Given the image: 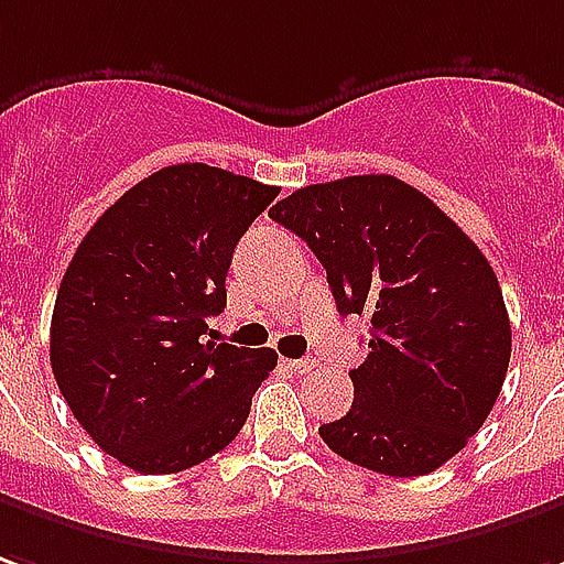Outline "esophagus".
I'll return each instance as SVG.
<instances>
[{
	"instance_id": "34e87169",
	"label": "esophagus",
	"mask_w": 564,
	"mask_h": 564,
	"mask_svg": "<svg viewBox=\"0 0 564 564\" xmlns=\"http://www.w3.org/2000/svg\"><path fill=\"white\" fill-rule=\"evenodd\" d=\"M286 366H290L293 372H299V376H308V372H314V369H317V364H314V360H286Z\"/></svg>"
}]
</instances>
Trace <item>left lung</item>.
Returning <instances> with one entry per match:
<instances>
[{"mask_svg": "<svg viewBox=\"0 0 564 564\" xmlns=\"http://www.w3.org/2000/svg\"><path fill=\"white\" fill-rule=\"evenodd\" d=\"M321 259L341 317L366 314L369 357L326 446L384 476H424L467 446L501 393L510 317L501 286L427 195L388 173L295 188L271 207Z\"/></svg>", "mask_w": 564, "mask_h": 564, "instance_id": "1", "label": "left lung"}]
</instances>
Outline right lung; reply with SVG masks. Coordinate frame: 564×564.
I'll use <instances>...</instances> for the list:
<instances>
[{"label": "right lung", "mask_w": 564, "mask_h": 564, "mask_svg": "<svg viewBox=\"0 0 564 564\" xmlns=\"http://www.w3.org/2000/svg\"><path fill=\"white\" fill-rule=\"evenodd\" d=\"M278 188L173 164L128 188L78 243L51 317V369L76 421L137 474H180L241 433L271 348L204 341L231 253Z\"/></svg>", "instance_id": "1"}]
</instances>
